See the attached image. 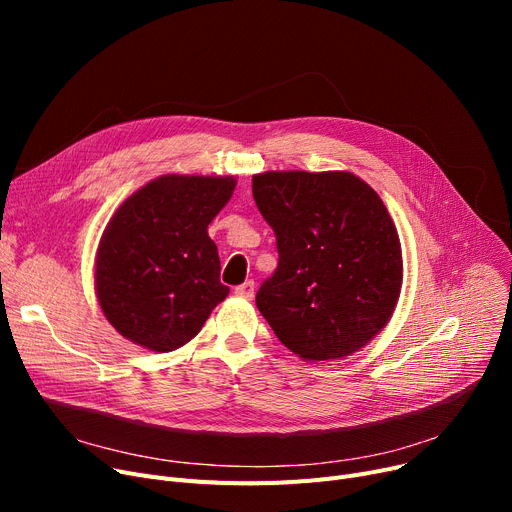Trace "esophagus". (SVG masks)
<instances>
[{"mask_svg":"<svg viewBox=\"0 0 512 512\" xmlns=\"http://www.w3.org/2000/svg\"><path fill=\"white\" fill-rule=\"evenodd\" d=\"M234 292H236V297H240V299H253V294H255V282H253V280H247L245 284L236 286Z\"/></svg>","mask_w":512,"mask_h":512,"instance_id":"esophagus-1","label":"esophagus"}]
</instances>
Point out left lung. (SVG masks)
<instances>
[{"mask_svg": "<svg viewBox=\"0 0 512 512\" xmlns=\"http://www.w3.org/2000/svg\"><path fill=\"white\" fill-rule=\"evenodd\" d=\"M255 203L278 242L257 309L303 361L344 359L388 324L402 251L384 201L351 172H263Z\"/></svg>", "mask_w": 512, "mask_h": 512, "instance_id": "left-lung-1", "label": "left lung"}]
</instances>
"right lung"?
Masks as SVG:
<instances>
[{"mask_svg":"<svg viewBox=\"0 0 512 512\" xmlns=\"http://www.w3.org/2000/svg\"><path fill=\"white\" fill-rule=\"evenodd\" d=\"M234 186V176L166 174L116 209L99 240L95 292L124 338L155 353L174 351L228 297L207 226Z\"/></svg>","mask_w":512,"mask_h":512,"instance_id":"right-lung-1","label":"right lung"}]
</instances>
